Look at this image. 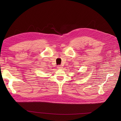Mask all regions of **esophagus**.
<instances>
[{
    "instance_id": "34e87169",
    "label": "esophagus",
    "mask_w": 121,
    "mask_h": 121,
    "mask_svg": "<svg viewBox=\"0 0 121 121\" xmlns=\"http://www.w3.org/2000/svg\"><path fill=\"white\" fill-rule=\"evenodd\" d=\"M57 69H60L62 68V67L61 66V65H57Z\"/></svg>"
}]
</instances>
